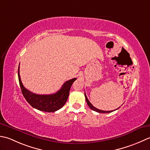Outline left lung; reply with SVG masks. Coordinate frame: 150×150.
<instances>
[{"label":"left lung","mask_w":150,"mask_h":150,"mask_svg":"<svg viewBox=\"0 0 150 150\" xmlns=\"http://www.w3.org/2000/svg\"><path fill=\"white\" fill-rule=\"evenodd\" d=\"M85 100H86V102H87V104H88V107H89V108H90L91 109L93 110V111H94L98 112H100V113H109V112H112V111H114V110H113V111H102V110H100V109H98L94 108V107L92 104H91V103L89 102V100H88L87 97V96H86V94H85ZM117 109H116V110H117Z\"/></svg>","instance_id":"1"}]
</instances>
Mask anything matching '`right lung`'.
I'll list each match as a JSON object with an SVG mask.
<instances>
[{"mask_svg":"<svg viewBox=\"0 0 150 150\" xmlns=\"http://www.w3.org/2000/svg\"><path fill=\"white\" fill-rule=\"evenodd\" d=\"M18 78L21 91L26 100L33 108L45 112H55L65 105L69 95L72 83L76 78L67 81L57 93L52 94H37L30 92L23 86L19 74V66L18 68Z\"/></svg>","mask_w":150,"mask_h":150,"instance_id":"1","label":"right lung"}]
</instances>
